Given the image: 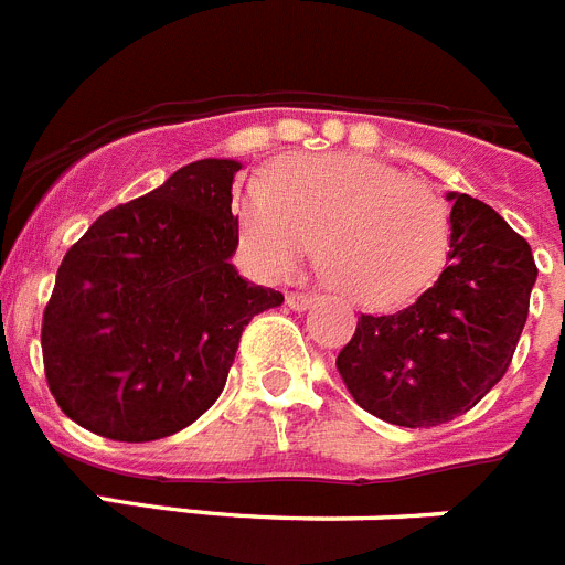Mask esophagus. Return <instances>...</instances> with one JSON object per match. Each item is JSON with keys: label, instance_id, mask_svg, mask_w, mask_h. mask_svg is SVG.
Here are the masks:
<instances>
[{"label": "esophagus", "instance_id": "34e87169", "mask_svg": "<svg viewBox=\"0 0 565 565\" xmlns=\"http://www.w3.org/2000/svg\"><path fill=\"white\" fill-rule=\"evenodd\" d=\"M286 306L291 308V311H308V308L313 306V297L311 294H288Z\"/></svg>", "mask_w": 565, "mask_h": 565}]
</instances>
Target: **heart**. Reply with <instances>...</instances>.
<instances>
[{
	"mask_svg": "<svg viewBox=\"0 0 565 565\" xmlns=\"http://www.w3.org/2000/svg\"><path fill=\"white\" fill-rule=\"evenodd\" d=\"M234 209L259 271L288 277L319 237L328 279L367 308L424 291L450 248V212L438 192L364 154L288 158L268 183H248Z\"/></svg>",
	"mask_w": 565,
	"mask_h": 565,
	"instance_id": "heart-1",
	"label": "heart"
}]
</instances>
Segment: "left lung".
I'll return each mask as SVG.
<instances>
[{"label": "left lung", "mask_w": 565, "mask_h": 565, "mask_svg": "<svg viewBox=\"0 0 565 565\" xmlns=\"http://www.w3.org/2000/svg\"><path fill=\"white\" fill-rule=\"evenodd\" d=\"M447 266L413 306L362 313L337 356L359 407L398 427H436L503 379L537 279L526 239L487 203L447 192Z\"/></svg>", "instance_id": "8db88e82"}]
</instances>
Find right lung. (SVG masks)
I'll return each mask as SVG.
<instances>
[{
	"label": "right lung",
	"mask_w": 565,
	"mask_h": 565,
	"mask_svg": "<svg viewBox=\"0 0 565 565\" xmlns=\"http://www.w3.org/2000/svg\"><path fill=\"white\" fill-rule=\"evenodd\" d=\"M203 158L98 217L64 254L44 308L50 393L84 430L158 441L217 402L239 333L282 294L239 277L232 183Z\"/></svg>",
	"instance_id": "1"
}]
</instances>
